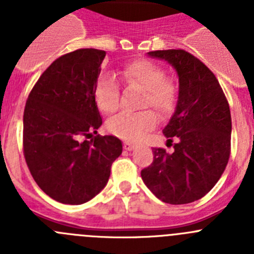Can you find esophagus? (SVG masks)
<instances>
[{
	"mask_svg": "<svg viewBox=\"0 0 254 254\" xmlns=\"http://www.w3.org/2000/svg\"><path fill=\"white\" fill-rule=\"evenodd\" d=\"M133 147H134V145L132 142H128V141H125V142H123V149L127 150V151H131Z\"/></svg>",
	"mask_w": 254,
	"mask_h": 254,
	"instance_id": "esophagus-1",
	"label": "esophagus"
}]
</instances>
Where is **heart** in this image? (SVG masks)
I'll return each instance as SVG.
<instances>
[{
  "label": "heart",
  "instance_id": "obj_1",
  "mask_svg": "<svg viewBox=\"0 0 254 254\" xmlns=\"http://www.w3.org/2000/svg\"><path fill=\"white\" fill-rule=\"evenodd\" d=\"M127 85L143 91L141 108L151 107L159 117L165 118L174 111L178 100V87L172 78L165 77V69L150 60L140 58L125 64L121 71ZM95 102L105 114H113L121 104L120 86L112 77L100 78L95 87ZM156 125L151 111L121 113L108 122V129L117 137L138 141Z\"/></svg>",
  "mask_w": 254,
  "mask_h": 254
}]
</instances>
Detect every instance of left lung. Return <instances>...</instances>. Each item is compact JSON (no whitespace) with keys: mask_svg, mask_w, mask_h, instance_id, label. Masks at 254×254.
Wrapping results in <instances>:
<instances>
[{"mask_svg":"<svg viewBox=\"0 0 254 254\" xmlns=\"http://www.w3.org/2000/svg\"><path fill=\"white\" fill-rule=\"evenodd\" d=\"M167 61L179 76L174 114L163 129L173 151L154 147L151 165L141 170L143 183L170 205L202 198L217 183L230 156L232 117L223 89L203 62L183 49L147 53ZM176 140V144H172Z\"/></svg>","mask_w":254,"mask_h":254,"instance_id":"8db88e82","label":"left lung"}]
</instances>
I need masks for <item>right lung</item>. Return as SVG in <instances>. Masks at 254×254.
Segmentation results:
<instances>
[{
  "instance_id": "add662e5",
  "label": "right lung",
  "mask_w": 254,
  "mask_h": 254,
  "mask_svg": "<svg viewBox=\"0 0 254 254\" xmlns=\"http://www.w3.org/2000/svg\"><path fill=\"white\" fill-rule=\"evenodd\" d=\"M105 52L84 48L61 56L38 78L24 111L22 147L39 188L67 205L90 201L107 186L122 154L114 136H95L102 126L95 87Z\"/></svg>"
}]
</instances>
